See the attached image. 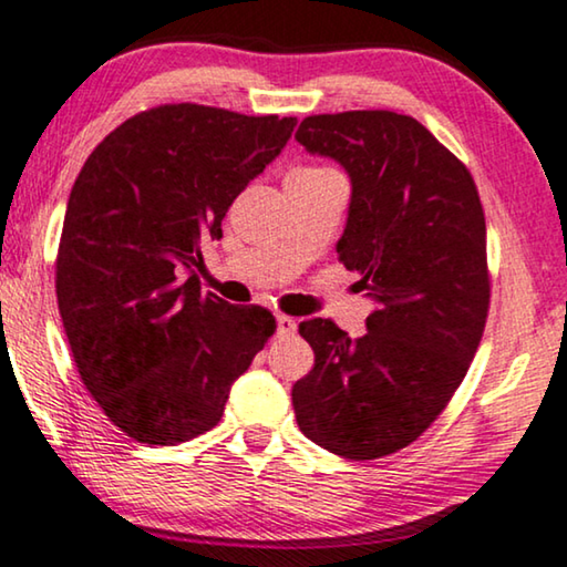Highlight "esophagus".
Returning <instances> with one entry per match:
<instances>
[{
	"label": "esophagus",
	"mask_w": 567,
	"mask_h": 567,
	"mask_svg": "<svg viewBox=\"0 0 567 567\" xmlns=\"http://www.w3.org/2000/svg\"><path fill=\"white\" fill-rule=\"evenodd\" d=\"M295 331H298V320L290 318V316H277V333L287 338V336H292Z\"/></svg>",
	"instance_id": "34e87169"
}]
</instances>
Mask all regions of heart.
Segmentation results:
<instances>
[{"mask_svg":"<svg viewBox=\"0 0 567 567\" xmlns=\"http://www.w3.org/2000/svg\"><path fill=\"white\" fill-rule=\"evenodd\" d=\"M312 173H326V167H298L292 175H312Z\"/></svg>","mask_w":567,"mask_h":567,"instance_id":"heart-1","label":"heart"}]
</instances>
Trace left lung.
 I'll return each mask as SVG.
<instances>
[{
  "mask_svg": "<svg viewBox=\"0 0 567 567\" xmlns=\"http://www.w3.org/2000/svg\"><path fill=\"white\" fill-rule=\"evenodd\" d=\"M295 140L351 181L338 259L374 300L367 333L310 318L316 364L292 386L302 435L371 461L425 433L466 377L488 312L486 221L476 183L417 120L343 112L302 120Z\"/></svg>",
  "mask_w": 567,
  "mask_h": 567,
  "instance_id": "left-lung-1",
  "label": "left lung"
}]
</instances>
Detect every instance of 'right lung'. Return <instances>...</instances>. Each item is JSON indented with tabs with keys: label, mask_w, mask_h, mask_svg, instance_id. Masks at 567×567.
<instances>
[{
	"label": "right lung",
	"mask_w": 567,
	"mask_h": 567,
	"mask_svg": "<svg viewBox=\"0 0 567 567\" xmlns=\"http://www.w3.org/2000/svg\"><path fill=\"white\" fill-rule=\"evenodd\" d=\"M295 124L165 104L116 126L75 177L58 308L83 384L137 443L175 445L214 427L275 333L269 310L200 292V244L221 239L226 210Z\"/></svg>",
	"instance_id": "1"
}]
</instances>
